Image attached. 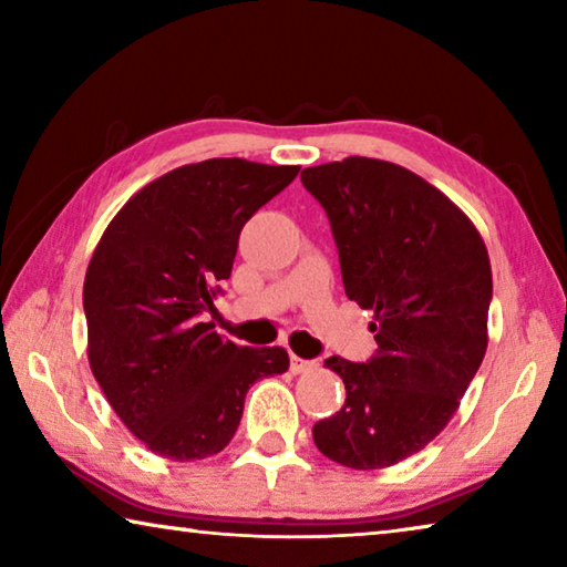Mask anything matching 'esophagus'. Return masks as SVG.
<instances>
[{"mask_svg": "<svg viewBox=\"0 0 567 567\" xmlns=\"http://www.w3.org/2000/svg\"><path fill=\"white\" fill-rule=\"evenodd\" d=\"M315 360H302V358H297V354H292L290 358V370L295 372V375H302V372H310L312 368H315Z\"/></svg>", "mask_w": 567, "mask_h": 567, "instance_id": "34e87169", "label": "esophagus"}]
</instances>
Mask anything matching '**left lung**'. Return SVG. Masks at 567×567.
Here are the masks:
<instances>
[{
    "label": "left lung",
    "instance_id": "1",
    "mask_svg": "<svg viewBox=\"0 0 567 567\" xmlns=\"http://www.w3.org/2000/svg\"><path fill=\"white\" fill-rule=\"evenodd\" d=\"M300 179L330 217L344 292L372 312L378 342L368 362L324 360L348 398L315 422V445L344 467H390L443 433L485 358L491 257L463 209L392 162L348 157Z\"/></svg>",
    "mask_w": 567,
    "mask_h": 567
}]
</instances>
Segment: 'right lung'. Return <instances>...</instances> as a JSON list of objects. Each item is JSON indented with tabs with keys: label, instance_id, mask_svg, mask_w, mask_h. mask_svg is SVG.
<instances>
[{
	"label": "right lung",
	"instance_id": "add662e5",
	"mask_svg": "<svg viewBox=\"0 0 567 567\" xmlns=\"http://www.w3.org/2000/svg\"><path fill=\"white\" fill-rule=\"evenodd\" d=\"M297 165L215 157L127 199L84 275L87 358L112 410L152 453L205 460L233 440L247 390L282 375V348H243L205 322L249 217Z\"/></svg>",
	"mask_w": 567,
	"mask_h": 567
}]
</instances>
